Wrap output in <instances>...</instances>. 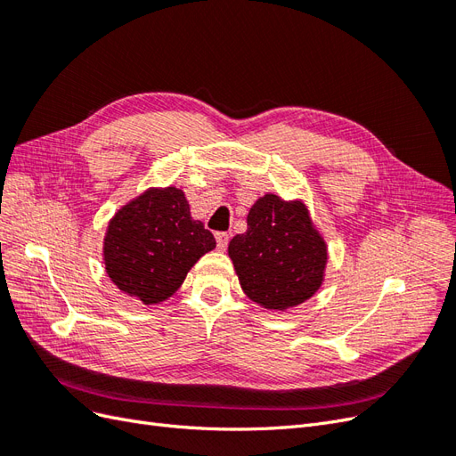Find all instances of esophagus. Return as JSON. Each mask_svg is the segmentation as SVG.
Instances as JSON below:
<instances>
[{
  "mask_svg": "<svg viewBox=\"0 0 456 456\" xmlns=\"http://www.w3.org/2000/svg\"><path fill=\"white\" fill-rule=\"evenodd\" d=\"M215 238H216V247H218V251H224L226 247H228V233L226 232H216L215 233Z\"/></svg>",
  "mask_w": 456,
  "mask_h": 456,
  "instance_id": "34e87169",
  "label": "esophagus"
}]
</instances>
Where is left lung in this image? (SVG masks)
I'll return each mask as SVG.
<instances>
[{
	"label": "left lung",
	"mask_w": 456,
	"mask_h": 456,
	"mask_svg": "<svg viewBox=\"0 0 456 456\" xmlns=\"http://www.w3.org/2000/svg\"><path fill=\"white\" fill-rule=\"evenodd\" d=\"M228 256L247 297L266 310L285 312L322 287L327 243L305 201L265 194L247 215V232L232 238Z\"/></svg>",
	"instance_id": "1"
}]
</instances>
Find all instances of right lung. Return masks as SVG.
<instances>
[{"label": "right lung", "mask_w": 456, "mask_h": 456, "mask_svg": "<svg viewBox=\"0 0 456 456\" xmlns=\"http://www.w3.org/2000/svg\"><path fill=\"white\" fill-rule=\"evenodd\" d=\"M215 247L213 233L191 218L181 188H148L110 218L102 260L121 293L151 306L173 297Z\"/></svg>", "instance_id": "add662e5"}]
</instances>
